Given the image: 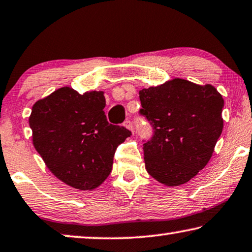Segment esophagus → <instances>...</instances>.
<instances>
[{
	"label": "esophagus",
	"mask_w": 252,
	"mask_h": 252,
	"mask_svg": "<svg viewBox=\"0 0 252 252\" xmlns=\"http://www.w3.org/2000/svg\"><path fill=\"white\" fill-rule=\"evenodd\" d=\"M125 126L126 127V129H129L131 132H133V125L130 120H126V121H125Z\"/></svg>",
	"instance_id": "esophagus-1"
}]
</instances>
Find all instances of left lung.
I'll return each mask as SVG.
<instances>
[{
    "mask_svg": "<svg viewBox=\"0 0 252 252\" xmlns=\"http://www.w3.org/2000/svg\"><path fill=\"white\" fill-rule=\"evenodd\" d=\"M139 97V113L154 130L143 143L147 171L167 186L187 183L209 162L222 133V95L210 84L175 78Z\"/></svg>",
    "mask_w": 252,
    "mask_h": 252,
    "instance_id": "1",
    "label": "left lung"
}]
</instances>
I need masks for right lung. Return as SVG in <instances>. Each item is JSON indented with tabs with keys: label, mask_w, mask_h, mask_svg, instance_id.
<instances>
[{
	"label": "right lung",
	"mask_w": 252,
	"mask_h": 252,
	"mask_svg": "<svg viewBox=\"0 0 252 252\" xmlns=\"http://www.w3.org/2000/svg\"><path fill=\"white\" fill-rule=\"evenodd\" d=\"M103 92L62 87L34 103L29 118L35 150L56 177L81 190L109 176L118 146L131 135L107 122Z\"/></svg>",
	"instance_id": "obj_1"
}]
</instances>
